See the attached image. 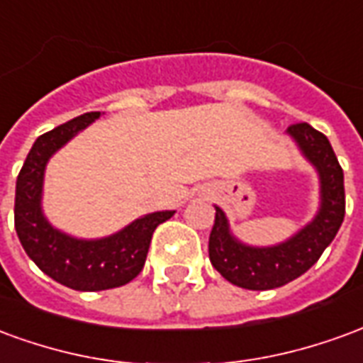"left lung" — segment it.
I'll use <instances>...</instances> for the list:
<instances>
[{
  "mask_svg": "<svg viewBox=\"0 0 363 363\" xmlns=\"http://www.w3.org/2000/svg\"><path fill=\"white\" fill-rule=\"evenodd\" d=\"M288 134L303 157L317 169L320 182L319 212L288 241L272 247H251L231 233L225 213L216 206V221L208 243L210 260L225 280L239 288L274 289L299 278L319 260L342 225L346 210L344 173L327 135L307 122L291 124Z\"/></svg>",
  "mask_w": 363,
  "mask_h": 363,
  "instance_id": "left-lung-1",
  "label": "left lung"
}]
</instances>
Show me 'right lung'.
<instances>
[{"instance_id": "right-lung-1", "label": "right lung", "mask_w": 363, "mask_h": 363, "mask_svg": "<svg viewBox=\"0 0 363 363\" xmlns=\"http://www.w3.org/2000/svg\"><path fill=\"white\" fill-rule=\"evenodd\" d=\"M99 116L101 112H85L40 135L28 151L15 189V229L25 252L52 280L77 291H101L134 280L145 264L155 228L174 213H147L103 239L67 235L44 218L43 182L48 159Z\"/></svg>"}]
</instances>
